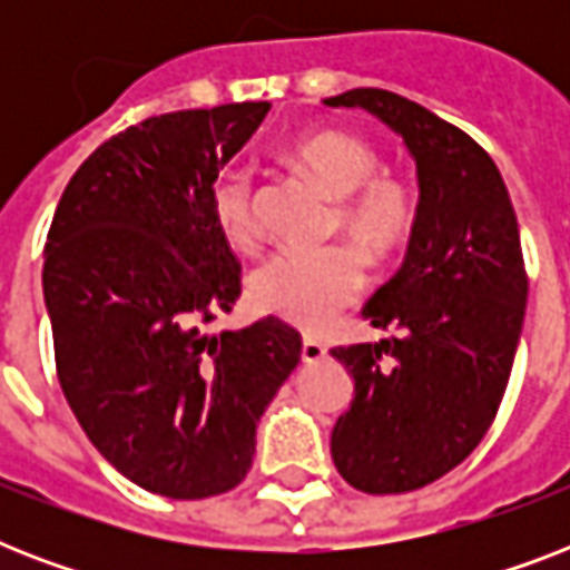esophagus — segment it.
<instances>
[{
	"mask_svg": "<svg viewBox=\"0 0 570 570\" xmlns=\"http://www.w3.org/2000/svg\"><path fill=\"white\" fill-rule=\"evenodd\" d=\"M325 355H328V348L322 346L320 340L304 337V343H302V361H304V364H320Z\"/></svg>",
	"mask_w": 570,
	"mask_h": 570,
	"instance_id": "esophagus-1",
	"label": "esophagus"
}]
</instances>
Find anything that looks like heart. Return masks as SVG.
Returning <instances> with one entry per match:
<instances>
[{
    "instance_id": "heart-1",
    "label": "heart",
    "mask_w": 570,
    "mask_h": 570,
    "mask_svg": "<svg viewBox=\"0 0 570 570\" xmlns=\"http://www.w3.org/2000/svg\"><path fill=\"white\" fill-rule=\"evenodd\" d=\"M284 163L311 174L334 197L331 230L343 233L370 263H387L405 245L414 227V195L405 180L375 171L379 154L370 141L346 129H307L284 147ZM209 206L227 245L236 250L257 248L245 174H222L213 183ZM356 252L348 245L284 250L250 275V302L298 328H320L364 286L366 268Z\"/></svg>"
}]
</instances>
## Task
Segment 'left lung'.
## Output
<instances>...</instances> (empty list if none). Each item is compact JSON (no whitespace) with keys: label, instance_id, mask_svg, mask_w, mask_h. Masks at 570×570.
Listing matches in <instances>:
<instances>
[{"label":"left lung","instance_id":"1","mask_svg":"<svg viewBox=\"0 0 570 570\" xmlns=\"http://www.w3.org/2000/svg\"><path fill=\"white\" fill-rule=\"evenodd\" d=\"M325 106L375 115L416 165L405 259L361 311L390 337L331 348L355 379L331 432L340 476L366 494H405L459 468L494 423L530 289L521 233L494 159L468 132L381 88Z\"/></svg>","mask_w":570,"mask_h":570}]
</instances>
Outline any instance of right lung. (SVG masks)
Wrapping results in <instances>:
<instances>
[{"mask_svg": "<svg viewBox=\"0 0 570 570\" xmlns=\"http://www.w3.org/2000/svg\"><path fill=\"white\" fill-rule=\"evenodd\" d=\"M268 102L141 120L70 177L43 250L58 381L88 441L145 491L204 500L245 479L257 423L302 357L266 316L213 334L242 293L209 191Z\"/></svg>", "mask_w": 570, "mask_h": 570, "instance_id": "add662e5", "label": "right lung"}]
</instances>
